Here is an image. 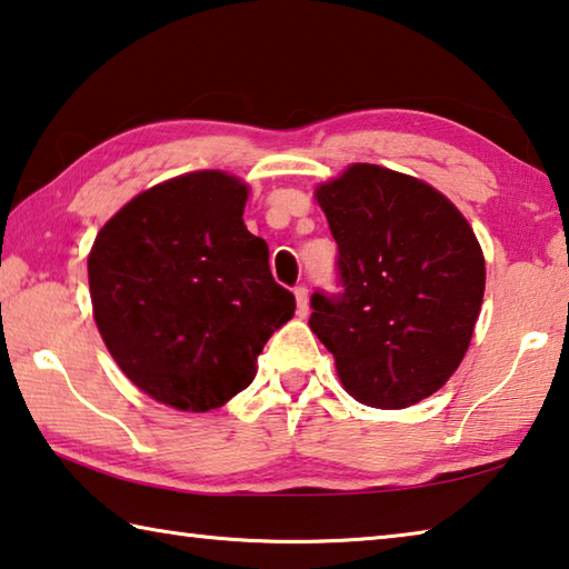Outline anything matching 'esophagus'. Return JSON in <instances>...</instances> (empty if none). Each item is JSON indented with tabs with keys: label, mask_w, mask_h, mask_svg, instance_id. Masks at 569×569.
<instances>
[{
	"label": "esophagus",
	"mask_w": 569,
	"mask_h": 569,
	"mask_svg": "<svg viewBox=\"0 0 569 569\" xmlns=\"http://www.w3.org/2000/svg\"><path fill=\"white\" fill-rule=\"evenodd\" d=\"M296 303H298V316L306 318L308 311H311V308H308V288L306 286L296 288Z\"/></svg>",
	"instance_id": "34e87169"
}]
</instances>
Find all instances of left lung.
I'll list each match as a JSON object with an SVG mask.
<instances>
[{"label":"left lung","instance_id":"1","mask_svg":"<svg viewBox=\"0 0 569 569\" xmlns=\"http://www.w3.org/2000/svg\"><path fill=\"white\" fill-rule=\"evenodd\" d=\"M316 199L343 291H316L308 326L348 396L370 408L416 406L468 353L485 293L480 243L440 191L376 163H353Z\"/></svg>","mask_w":569,"mask_h":569}]
</instances>
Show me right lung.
<instances>
[{"mask_svg":"<svg viewBox=\"0 0 569 569\" xmlns=\"http://www.w3.org/2000/svg\"><path fill=\"white\" fill-rule=\"evenodd\" d=\"M249 186L193 171L117 211L89 253L94 320L133 386L177 410L221 408L251 386L296 298L243 223Z\"/></svg>","mask_w":569,"mask_h":569,"instance_id":"add662e5","label":"right lung"}]
</instances>
